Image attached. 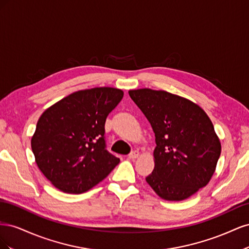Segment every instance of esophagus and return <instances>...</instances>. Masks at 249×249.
<instances>
[{
	"mask_svg": "<svg viewBox=\"0 0 249 249\" xmlns=\"http://www.w3.org/2000/svg\"><path fill=\"white\" fill-rule=\"evenodd\" d=\"M139 156V152L138 150H133V152H131L129 154V158L130 159H136V158Z\"/></svg>",
	"mask_w": 249,
	"mask_h": 249,
	"instance_id": "obj_1",
	"label": "esophagus"
}]
</instances>
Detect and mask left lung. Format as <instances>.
Listing matches in <instances>:
<instances>
[{"instance_id": "1", "label": "left lung", "mask_w": 249, "mask_h": 249, "mask_svg": "<svg viewBox=\"0 0 249 249\" xmlns=\"http://www.w3.org/2000/svg\"><path fill=\"white\" fill-rule=\"evenodd\" d=\"M129 94L156 137L155 169L146 182L166 200L190 197L210 182L220 157L212 122L196 104L167 91L145 88Z\"/></svg>"}]
</instances>
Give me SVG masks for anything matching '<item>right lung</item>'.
<instances>
[{
	"mask_svg": "<svg viewBox=\"0 0 249 249\" xmlns=\"http://www.w3.org/2000/svg\"><path fill=\"white\" fill-rule=\"evenodd\" d=\"M124 92L96 87L73 92L42 113L31 140L36 164L65 193L91 189L119 163L107 150L105 123Z\"/></svg>",
	"mask_w": 249,
	"mask_h": 249,
	"instance_id": "right-lung-1",
	"label": "right lung"
}]
</instances>
